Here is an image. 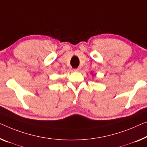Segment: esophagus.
I'll return each mask as SVG.
<instances>
[{
	"label": "esophagus",
	"instance_id": "esophagus-1",
	"mask_svg": "<svg viewBox=\"0 0 147 147\" xmlns=\"http://www.w3.org/2000/svg\"><path fill=\"white\" fill-rule=\"evenodd\" d=\"M73 70H74V71L78 72V71H79V68H76V69H74Z\"/></svg>",
	"mask_w": 147,
	"mask_h": 147
}]
</instances>
